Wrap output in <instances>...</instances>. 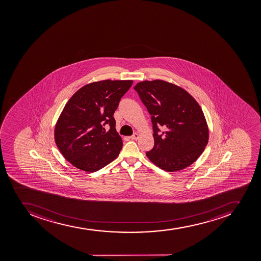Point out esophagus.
Masks as SVG:
<instances>
[{
  "label": "esophagus",
  "mask_w": 261,
  "mask_h": 261,
  "mask_svg": "<svg viewBox=\"0 0 261 261\" xmlns=\"http://www.w3.org/2000/svg\"><path fill=\"white\" fill-rule=\"evenodd\" d=\"M139 134H134V135H132V136L130 137V139H132V140H137V139H139Z\"/></svg>",
  "instance_id": "34e87169"
}]
</instances>
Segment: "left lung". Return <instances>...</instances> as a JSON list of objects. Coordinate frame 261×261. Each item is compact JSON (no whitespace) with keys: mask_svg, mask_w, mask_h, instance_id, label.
<instances>
[{"mask_svg":"<svg viewBox=\"0 0 261 261\" xmlns=\"http://www.w3.org/2000/svg\"><path fill=\"white\" fill-rule=\"evenodd\" d=\"M134 89L152 115L154 146L146 152L163 170L176 172L190 166L208 142L207 121L198 101L179 86L164 80L143 81ZM165 131L158 135V126Z\"/></svg>","mask_w":261,"mask_h":261,"instance_id":"obj_1","label":"left lung"}]
</instances>
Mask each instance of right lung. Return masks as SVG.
Masks as SVG:
<instances>
[{
  "instance_id": "add662e5",
  "label": "right lung",
  "mask_w": 261,
  "mask_h": 261,
  "mask_svg": "<svg viewBox=\"0 0 261 261\" xmlns=\"http://www.w3.org/2000/svg\"><path fill=\"white\" fill-rule=\"evenodd\" d=\"M132 84V80L94 82L68 100L56 123L54 139L70 164L92 173L118 157L122 141L116 131L113 113ZM105 124L110 126L108 132Z\"/></svg>"
}]
</instances>
